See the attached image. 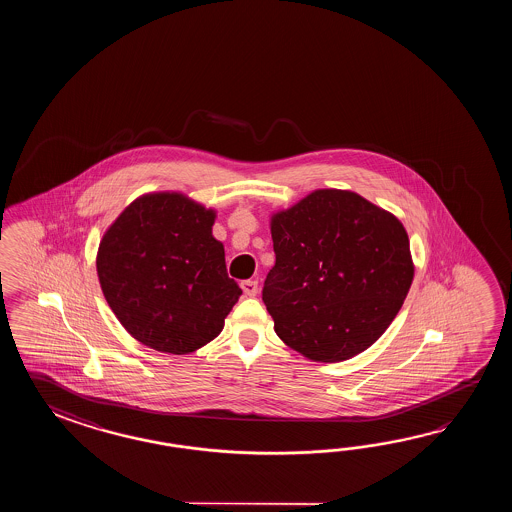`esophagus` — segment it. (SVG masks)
<instances>
[{
	"label": "esophagus",
	"mask_w": 512,
	"mask_h": 512,
	"mask_svg": "<svg viewBox=\"0 0 512 512\" xmlns=\"http://www.w3.org/2000/svg\"><path fill=\"white\" fill-rule=\"evenodd\" d=\"M241 289L247 296H256L258 294V282L256 280H245V282H241Z\"/></svg>",
	"instance_id": "34e87169"
}]
</instances>
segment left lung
I'll use <instances>...</instances> for the list:
<instances>
[{
  "instance_id": "1",
  "label": "left lung",
  "mask_w": 512,
  "mask_h": 512,
  "mask_svg": "<svg viewBox=\"0 0 512 512\" xmlns=\"http://www.w3.org/2000/svg\"><path fill=\"white\" fill-rule=\"evenodd\" d=\"M269 227L276 263L263 302L276 335L313 362L375 344L414 280L403 223L357 192L318 188L272 212Z\"/></svg>"
}]
</instances>
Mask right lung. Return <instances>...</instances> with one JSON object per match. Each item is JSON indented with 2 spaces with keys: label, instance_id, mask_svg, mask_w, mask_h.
I'll return each instance as SVG.
<instances>
[{
  "label": "right lung",
  "instance_id": "add662e5",
  "mask_svg": "<svg viewBox=\"0 0 512 512\" xmlns=\"http://www.w3.org/2000/svg\"><path fill=\"white\" fill-rule=\"evenodd\" d=\"M218 212L183 192L133 199L97 251L100 289L131 337L186 355L218 337L240 298L225 247L212 236Z\"/></svg>",
  "mask_w": 512,
  "mask_h": 512
}]
</instances>
